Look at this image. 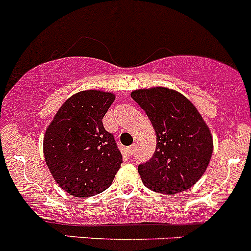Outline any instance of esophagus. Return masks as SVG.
I'll use <instances>...</instances> for the list:
<instances>
[{
  "label": "esophagus",
  "instance_id": "obj_1",
  "mask_svg": "<svg viewBox=\"0 0 251 251\" xmlns=\"http://www.w3.org/2000/svg\"><path fill=\"white\" fill-rule=\"evenodd\" d=\"M127 153H128V155H133V154H135V146H130L127 148Z\"/></svg>",
  "mask_w": 251,
  "mask_h": 251
}]
</instances>
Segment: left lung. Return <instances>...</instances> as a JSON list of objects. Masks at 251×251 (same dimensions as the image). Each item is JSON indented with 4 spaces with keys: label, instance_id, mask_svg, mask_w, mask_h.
<instances>
[{
    "label": "left lung",
    "instance_id": "left-lung-1",
    "mask_svg": "<svg viewBox=\"0 0 251 251\" xmlns=\"http://www.w3.org/2000/svg\"><path fill=\"white\" fill-rule=\"evenodd\" d=\"M131 97L146 111L156 133V148L138 165L147 188L175 194L191 188L206 170L212 137L197 108L177 91L165 87L136 90Z\"/></svg>",
    "mask_w": 251,
    "mask_h": 251
}]
</instances>
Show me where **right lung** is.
Segmentation results:
<instances>
[{
	"instance_id": "right-lung-1",
	"label": "right lung",
	"mask_w": 251,
	"mask_h": 251,
	"mask_svg": "<svg viewBox=\"0 0 251 251\" xmlns=\"http://www.w3.org/2000/svg\"><path fill=\"white\" fill-rule=\"evenodd\" d=\"M113 93L88 90L70 97L46 130V164L59 187L77 198L102 193L123 163L113 133L103 126Z\"/></svg>"
}]
</instances>
